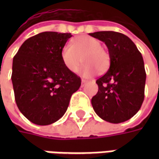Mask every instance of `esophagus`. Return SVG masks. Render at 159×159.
I'll return each mask as SVG.
<instances>
[{
  "label": "esophagus",
  "mask_w": 159,
  "mask_h": 159,
  "mask_svg": "<svg viewBox=\"0 0 159 159\" xmlns=\"http://www.w3.org/2000/svg\"><path fill=\"white\" fill-rule=\"evenodd\" d=\"M87 83V81L86 80H82V86H83V85H84V84H85V83Z\"/></svg>",
  "instance_id": "34e87169"
}]
</instances>
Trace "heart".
<instances>
[{"mask_svg": "<svg viewBox=\"0 0 159 159\" xmlns=\"http://www.w3.org/2000/svg\"><path fill=\"white\" fill-rule=\"evenodd\" d=\"M63 65L70 72H76L82 63L78 73L83 77H90L97 70L104 72L110 65V56L101 48V42L92 36L83 35L75 37L71 45H65L60 51Z\"/></svg>", "mask_w": 159, "mask_h": 159, "instance_id": "1", "label": "heart"}]
</instances>
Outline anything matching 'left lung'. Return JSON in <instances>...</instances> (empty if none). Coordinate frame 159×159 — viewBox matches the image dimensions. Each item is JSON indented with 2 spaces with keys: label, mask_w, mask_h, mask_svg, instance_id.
Here are the masks:
<instances>
[{
  "label": "left lung",
  "mask_w": 159,
  "mask_h": 159,
  "mask_svg": "<svg viewBox=\"0 0 159 159\" xmlns=\"http://www.w3.org/2000/svg\"><path fill=\"white\" fill-rule=\"evenodd\" d=\"M107 45L110 68L96 81L99 90L91 103L96 114L111 123L125 122L140 110L144 100L146 70L135 44L115 31L89 33Z\"/></svg>",
  "instance_id": "obj_1"
}]
</instances>
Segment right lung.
I'll use <instances>...</instances> for the list:
<instances>
[{
	"label": "right lung",
	"instance_id": "add662e5",
	"mask_svg": "<svg viewBox=\"0 0 159 159\" xmlns=\"http://www.w3.org/2000/svg\"><path fill=\"white\" fill-rule=\"evenodd\" d=\"M70 33L46 31L23 43L12 60L17 106L31 123L48 125L64 116L81 78L63 65L60 51Z\"/></svg>",
	"mask_w": 159,
	"mask_h": 159
}]
</instances>
